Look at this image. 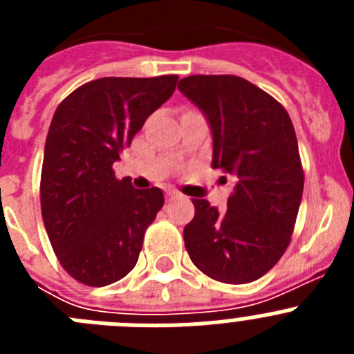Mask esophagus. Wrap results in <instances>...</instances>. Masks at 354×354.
<instances>
[{
	"label": "esophagus",
	"instance_id": "obj_1",
	"mask_svg": "<svg viewBox=\"0 0 354 354\" xmlns=\"http://www.w3.org/2000/svg\"><path fill=\"white\" fill-rule=\"evenodd\" d=\"M180 193L177 192V189H171V187H168L167 189V198L168 200H174V198H179Z\"/></svg>",
	"mask_w": 354,
	"mask_h": 354
}]
</instances>
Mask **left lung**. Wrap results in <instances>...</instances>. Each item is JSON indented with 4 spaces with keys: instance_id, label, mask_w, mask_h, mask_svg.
<instances>
[{
    "instance_id": "obj_1",
    "label": "left lung",
    "mask_w": 354,
    "mask_h": 354,
    "mask_svg": "<svg viewBox=\"0 0 354 354\" xmlns=\"http://www.w3.org/2000/svg\"><path fill=\"white\" fill-rule=\"evenodd\" d=\"M179 90L212 131V168L236 177L227 211L193 198L184 227L189 259L212 280L248 283L280 261L303 195V167L289 113L239 76H187Z\"/></svg>"
}]
</instances>
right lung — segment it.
<instances>
[{
    "instance_id": "add662e5",
    "label": "right lung",
    "mask_w": 354,
    "mask_h": 354,
    "mask_svg": "<svg viewBox=\"0 0 354 354\" xmlns=\"http://www.w3.org/2000/svg\"><path fill=\"white\" fill-rule=\"evenodd\" d=\"M179 77H101L67 95L53 115L40 177L46 232L64 270L104 287L138 261L145 230L165 204L159 187L134 189L113 162Z\"/></svg>"
}]
</instances>
